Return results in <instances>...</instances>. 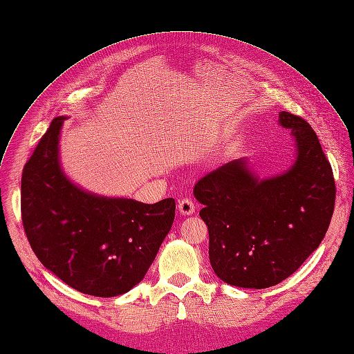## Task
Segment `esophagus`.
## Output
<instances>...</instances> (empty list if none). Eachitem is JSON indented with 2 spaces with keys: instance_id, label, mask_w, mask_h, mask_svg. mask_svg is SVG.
Returning a JSON list of instances; mask_svg holds the SVG:
<instances>
[{
  "instance_id": "34e87169",
  "label": "esophagus",
  "mask_w": 354,
  "mask_h": 354,
  "mask_svg": "<svg viewBox=\"0 0 354 354\" xmlns=\"http://www.w3.org/2000/svg\"><path fill=\"white\" fill-rule=\"evenodd\" d=\"M178 209L183 216H189L195 214V203L191 198H183L182 201H179Z\"/></svg>"
}]
</instances>
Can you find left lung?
Instances as JSON below:
<instances>
[{"label":"left lung","instance_id":"left-lung-1","mask_svg":"<svg viewBox=\"0 0 354 354\" xmlns=\"http://www.w3.org/2000/svg\"><path fill=\"white\" fill-rule=\"evenodd\" d=\"M295 159L281 174L261 178L246 158L202 176L194 196L209 230V261L225 283L266 289L295 273L322 243L335 209L336 186L317 135L281 111Z\"/></svg>","mask_w":354,"mask_h":354}]
</instances>
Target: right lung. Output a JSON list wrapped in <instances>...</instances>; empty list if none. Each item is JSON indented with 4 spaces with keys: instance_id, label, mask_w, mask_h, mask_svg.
Masks as SVG:
<instances>
[{
    "instance_id": "obj_1",
    "label": "right lung",
    "mask_w": 354,
    "mask_h": 354,
    "mask_svg": "<svg viewBox=\"0 0 354 354\" xmlns=\"http://www.w3.org/2000/svg\"><path fill=\"white\" fill-rule=\"evenodd\" d=\"M57 116L22 171L21 212L39 262L73 289L97 297L142 280L175 219L172 198L153 205L93 194L62 169Z\"/></svg>"
}]
</instances>
